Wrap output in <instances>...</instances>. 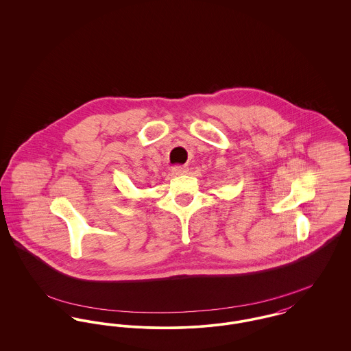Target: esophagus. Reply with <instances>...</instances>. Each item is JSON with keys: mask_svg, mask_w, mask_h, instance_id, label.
<instances>
[{"mask_svg": "<svg viewBox=\"0 0 351 351\" xmlns=\"http://www.w3.org/2000/svg\"><path fill=\"white\" fill-rule=\"evenodd\" d=\"M187 171H189V167L185 166V165L171 167V173H173L174 176H184V174H186Z\"/></svg>", "mask_w": 351, "mask_h": 351, "instance_id": "1", "label": "esophagus"}]
</instances>
